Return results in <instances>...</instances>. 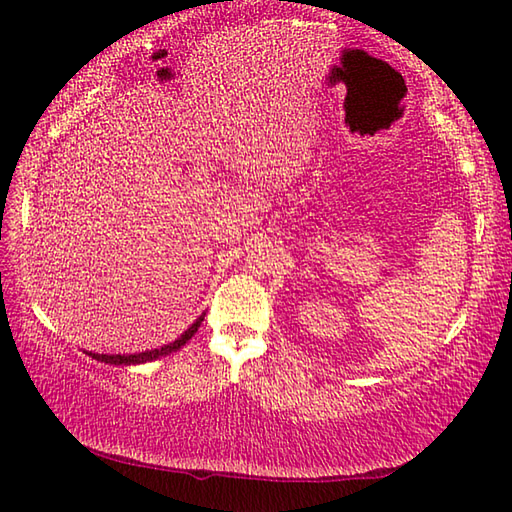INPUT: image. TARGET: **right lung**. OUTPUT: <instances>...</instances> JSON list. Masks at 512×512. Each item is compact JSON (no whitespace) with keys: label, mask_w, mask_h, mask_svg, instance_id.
<instances>
[{"label":"right lung","mask_w":512,"mask_h":512,"mask_svg":"<svg viewBox=\"0 0 512 512\" xmlns=\"http://www.w3.org/2000/svg\"><path fill=\"white\" fill-rule=\"evenodd\" d=\"M204 321V312L200 314L198 319H195L193 323H191V328H187L184 330L176 341H171V343H167V345H162V347H156V350H145V352H136V354H99V352H88L92 358H96V361H101V363H107V365H140V363H151V361H158V358H162V356H167V354H171V352H178L180 347L187 343L191 336L198 332V328H200V323Z\"/></svg>","instance_id":"add662e5"}]
</instances>
